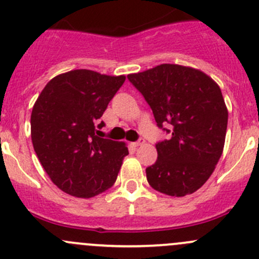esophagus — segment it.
<instances>
[{"mask_svg": "<svg viewBox=\"0 0 259 259\" xmlns=\"http://www.w3.org/2000/svg\"><path fill=\"white\" fill-rule=\"evenodd\" d=\"M144 143H145V140L143 139V138H140V139L138 140V142H135L134 144H133V145H134V146H140V145H143V144H144Z\"/></svg>", "mask_w": 259, "mask_h": 259, "instance_id": "34e87169", "label": "esophagus"}]
</instances>
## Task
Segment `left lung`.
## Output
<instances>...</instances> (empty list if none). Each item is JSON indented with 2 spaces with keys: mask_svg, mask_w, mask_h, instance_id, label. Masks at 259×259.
<instances>
[{
  "mask_svg": "<svg viewBox=\"0 0 259 259\" xmlns=\"http://www.w3.org/2000/svg\"><path fill=\"white\" fill-rule=\"evenodd\" d=\"M127 79L150 105L159 127L170 124V139L155 145L158 159L146 168L151 188L171 197L197 192L223 153L228 110L221 88L200 70L161 64Z\"/></svg>",
  "mask_w": 259,
  "mask_h": 259,
  "instance_id": "1",
  "label": "left lung"
}]
</instances>
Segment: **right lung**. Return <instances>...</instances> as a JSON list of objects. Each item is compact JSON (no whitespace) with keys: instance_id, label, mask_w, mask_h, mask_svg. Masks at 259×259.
Wrapping results in <instances>:
<instances>
[{"instance_id":"add662e5","label":"right lung","mask_w":259,"mask_h":259,"mask_svg":"<svg viewBox=\"0 0 259 259\" xmlns=\"http://www.w3.org/2000/svg\"><path fill=\"white\" fill-rule=\"evenodd\" d=\"M124 81V75L71 70L50 80L38 95L31 139L41 165L62 192L91 198L114 185L129 151L125 143L98 137L95 125Z\"/></svg>"}]
</instances>
